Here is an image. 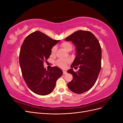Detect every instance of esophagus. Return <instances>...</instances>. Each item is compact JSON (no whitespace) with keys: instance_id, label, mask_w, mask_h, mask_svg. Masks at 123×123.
I'll use <instances>...</instances> for the list:
<instances>
[{"instance_id":"34e87169","label":"esophagus","mask_w":123,"mask_h":123,"mask_svg":"<svg viewBox=\"0 0 123 123\" xmlns=\"http://www.w3.org/2000/svg\"><path fill=\"white\" fill-rule=\"evenodd\" d=\"M67 73V72L66 71H63V74H65Z\"/></svg>"}]
</instances>
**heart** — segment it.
Masks as SVG:
<instances>
[{"instance_id":"heart-1","label":"heart","mask_w":123,"mask_h":123,"mask_svg":"<svg viewBox=\"0 0 123 123\" xmlns=\"http://www.w3.org/2000/svg\"><path fill=\"white\" fill-rule=\"evenodd\" d=\"M61 46L67 51H70L72 49V44L68 42H64L61 44ZM56 51V47L54 46L51 49V54H54ZM69 62V59H59L57 62V65L61 67H64L67 63Z\"/></svg>"}]
</instances>
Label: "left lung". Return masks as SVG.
<instances>
[{
  "instance_id": "1",
  "label": "left lung",
  "mask_w": 123,
  "mask_h": 123,
  "mask_svg": "<svg viewBox=\"0 0 123 123\" xmlns=\"http://www.w3.org/2000/svg\"><path fill=\"white\" fill-rule=\"evenodd\" d=\"M76 47V57L67 72L72 74L73 80L67 84L74 93L81 94L95 84L101 69L102 49L98 40L89 31L79 30L65 38ZM80 69L76 73L73 68Z\"/></svg>"
}]
</instances>
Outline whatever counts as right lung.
<instances>
[{"mask_svg": "<svg viewBox=\"0 0 123 123\" xmlns=\"http://www.w3.org/2000/svg\"><path fill=\"white\" fill-rule=\"evenodd\" d=\"M59 42L42 32L35 31L25 38L21 47L19 61L22 75L29 88L37 94H50L57 80L62 75V71L56 66L50 70L43 67L52 48Z\"/></svg>", "mask_w": 123, "mask_h": 123, "instance_id": "add662e5", "label": "right lung"}]
</instances>
